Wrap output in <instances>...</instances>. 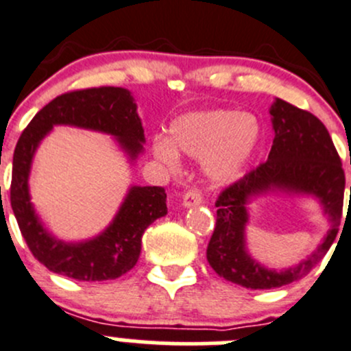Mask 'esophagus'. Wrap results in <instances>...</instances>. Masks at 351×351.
Masks as SVG:
<instances>
[{
	"label": "esophagus",
	"instance_id": "esophagus-1",
	"mask_svg": "<svg viewBox=\"0 0 351 351\" xmlns=\"http://www.w3.org/2000/svg\"><path fill=\"white\" fill-rule=\"evenodd\" d=\"M202 200H204V197H202V193L198 192V190H190V192H186L185 195H183V207L185 208H190V207H197V205L202 204Z\"/></svg>",
	"mask_w": 351,
	"mask_h": 351
}]
</instances>
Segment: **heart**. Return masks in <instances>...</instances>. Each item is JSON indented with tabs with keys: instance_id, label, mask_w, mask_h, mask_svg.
Segmentation results:
<instances>
[{
	"instance_id": "b5f03b06",
	"label": "heart",
	"mask_w": 351,
	"mask_h": 351,
	"mask_svg": "<svg viewBox=\"0 0 351 351\" xmlns=\"http://www.w3.org/2000/svg\"><path fill=\"white\" fill-rule=\"evenodd\" d=\"M260 141L261 127L251 113L204 110L173 120L169 139H154L153 153L169 169L178 168V153L200 159L208 182L221 186L241 178Z\"/></svg>"
}]
</instances>
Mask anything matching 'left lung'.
Wrapping results in <instances>:
<instances>
[{
  "label": "left lung",
  "instance_id": "left-lung-1",
  "mask_svg": "<svg viewBox=\"0 0 351 351\" xmlns=\"http://www.w3.org/2000/svg\"><path fill=\"white\" fill-rule=\"evenodd\" d=\"M270 115L275 139L267 162L219 195L217 222L207 247V261L219 277L251 290L289 285L313 270L338 234L345 193L341 159L324 123L280 98L271 104ZM267 195L316 197L330 222L320 246L306 261L282 271L254 261L245 244L250 202Z\"/></svg>",
  "mask_w": 351,
  "mask_h": 351
}]
</instances>
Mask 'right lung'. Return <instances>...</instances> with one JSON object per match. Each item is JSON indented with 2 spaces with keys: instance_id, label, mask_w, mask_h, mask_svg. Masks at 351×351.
Here are the masks:
<instances>
[{
  "instance_id": "right-lung-1",
  "label": "right lung",
  "mask_w": 351,
  "mask_h": 351,
  "mask_svg": "<svg viewBox=\"0 0 351 351\" xmlns=\"http://www.w3.org/2000/svg\"><path fill=\"white\" fill-rule=\"evenodd\" d=\"M54 125L95 130L115 139L130 165L144 153V127L132 93L125 88H90L64 93L32 119L16 143L12 173V208L32 254L51 271L81 282L113 280L137 263L143 234L168 214L162 186L130 185L115 217L84 241H62L44 226L30 197L32 162Z\"/></svg>"
}]
</instances>
